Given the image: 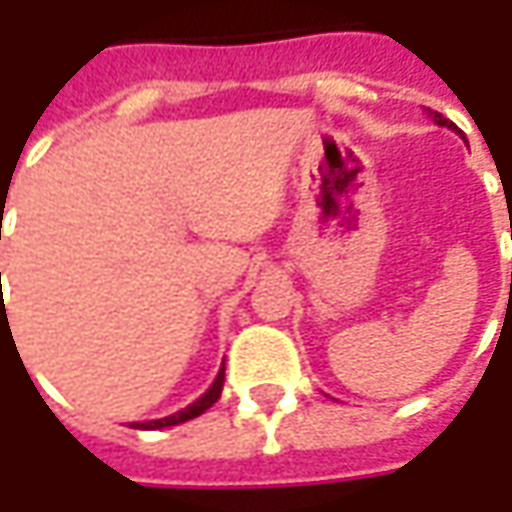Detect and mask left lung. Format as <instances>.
Listing matches in <instances>:
<instances>
[{
    "instance_id": "8db88e82",
    "label": "left lung",
    "mask_w": 512,
    "mask_h": 512,
    "mask_svg": "<svg viewBox=\"0 0 512 512\" xmlns=\"http://www.w3.org/2000/svg\"><path fill=\"white\" fill-rule=\"evenodd\" d=\"M430 116H433V122H436V125H442V128L456 130V125H453V122H450V119H444L442 113H433V110H430Z\"/></svg>"
}]
</instances>
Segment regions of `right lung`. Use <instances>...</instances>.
<instances>
[{
    "instance_id": "1",
    "label": "right lung",
    "mask_w": 512,
    "mask_h": 512,
    "mask_svg": "<svg viewBox=\"0 0 512 512\" xmlns=\"http://www.w3.org/2000/svg\"><path fill=\"white\" fill-rule=\"evenodd\" d=\"M222 384H225V364H222V370H219V376H216V382L207 387L205 396H199L193 404H187L185 410H179V413H173V416H165V419H156V422H142L136 424L139 430H162V427H173V424H182L190 422V419H196V416H202L210 404L219 402V396H222Z\"/></svg>"
}]
</instances>
